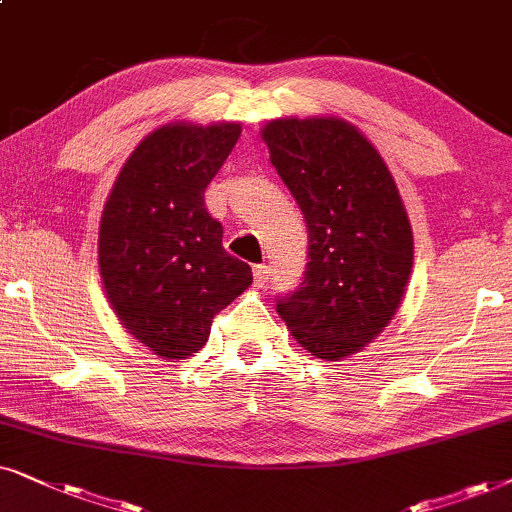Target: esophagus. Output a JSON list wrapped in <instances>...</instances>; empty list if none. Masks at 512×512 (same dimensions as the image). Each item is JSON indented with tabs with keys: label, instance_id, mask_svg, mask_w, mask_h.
Returning <instances> with one entry per match:
<instances>
[{
	"label": "esophagus",
	"instance_id": "34e87169",
	"mask_svg": "<svg viewBox=\"0 0 512 512\" xmlns=\"http://www.w3.org/2000/svg\"><path fill=\"white\" fill-rule=\"evenodd\" d=\"M252 276H255V283H257V288H264V285L269 283L271 267H267V264H257V267L252 269Z\"/></svg>",
	"mask_w": 512,
	"mask_h": 512
}]
</instances>
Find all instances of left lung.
<instances>
[{"label":"left lung","mask_w":512,"mask_h":512,"mask_svg":"<svg viewBox=\"0 0 512 512\" xmlns=\"http://www.w3.org/2000/svg\"><path fill=\"white\" fill-rule=\"evenodd\" d=\"M262 140L309 229L302 283L276 309L311 356L346 358L384 330L410 281L403 199L372 142L342 119H278Z\"/></svg>","instance_id":"obj_1"}]
</instances>
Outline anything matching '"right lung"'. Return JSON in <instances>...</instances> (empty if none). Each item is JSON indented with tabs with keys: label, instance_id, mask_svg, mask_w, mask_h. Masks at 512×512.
<instances>
[{
	"label": "right lung",
	"instance_id": "add662e5",
	"mask_svg": "<svg viewBox=\"0 0 512 512\" xmlns=\"http://www.w3.org/2000/svg\"><path fill=\"white\" fill-rule=\"evenodd\" d=\"M241 124H170L135 147L100 220L98 262L121 325L161 358H187L210 323L252 283L222 248L206 187L234 149Z\"/></svg>",
	"mask_w": 512,
	"mask_h": 512
}]
</instances>
